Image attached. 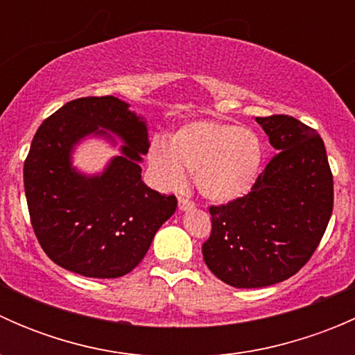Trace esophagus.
<instances>
[{"instance_id": "esophagus-1", "label": "esophagus", "mask_w": 355, "mask_h": 355, "mask_svg": "<svg viewBox=\"0 0 355 355\" xmlns=\"http://www.w3.org/2000/svg\"><path fill=\"white\" fill-rule=\"evenodd\" d=\"M178 207H180L182 211L194 209V207H196V202H194V200L189 199V198H178Z\"/></svg>"}]
</instances>
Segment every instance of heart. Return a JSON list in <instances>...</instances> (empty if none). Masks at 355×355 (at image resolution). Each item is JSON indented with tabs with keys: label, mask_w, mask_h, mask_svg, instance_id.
Listing matches in <instances>:
<instances>
[{
	"label": "heart",
	"mask_w": 355,
	"mask_h": 355,
	"mask_svg": "<svg viewBox=\"0 0 355 355\" xmlns=\"http://www.w3.org/2000/svg\"><path fill=\"white\" fill-rule=\"evenodd\" d=\"M261 161L263 144L256 132L223 121L184 125L168 137V144L155 141L149 149V163L164 185H182L184 166L194 173L200 194L216 202L247 194Z\"/></svg>",
	"instance_id": "1"
}]
</instances>
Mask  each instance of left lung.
Segmentation results:
<instances>
[{"label": "left lung", "mask_w": 355, "mask_h": 355, "mask_svg": "<svg viewBox=\"0 0 355 355\" xmlns=\"http://www.w3.org/2000/svg\"><path fill=\"white\" fill-rule=\"evenodd\" d=\"M278 151L249 194L209 206L202 257L211 273L237 288L293 277L314 254L333 211V175L323 139L288 114L257 116Z\"/></svg>", "instance_id": "8db88e82"}]
</instances>
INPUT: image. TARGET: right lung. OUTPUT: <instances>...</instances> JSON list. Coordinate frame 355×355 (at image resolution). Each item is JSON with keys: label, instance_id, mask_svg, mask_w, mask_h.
Instances as JSON below:
<instances>
[{"label": "right lung", "instance_id": "obj_1", "mask_svg": "<svg viewBox=\"0 0 355 355\" xmlns=\"http://www.w3.org/2000/svg\"><path fill=\"white\" fill-rule=\"evenodd\" d=\"M105 130L125 142L124 155L98 178L77 174L71 148ZM148 149L142 118L113 96L73 99L42 121L25 157L24 185L32 228L53 263L89 278L123 277L141 263L177 209L173 194L141 180L139 161Z\"/></svg>", "mask_w": 355, "mask_h": 355}]
</instances>
